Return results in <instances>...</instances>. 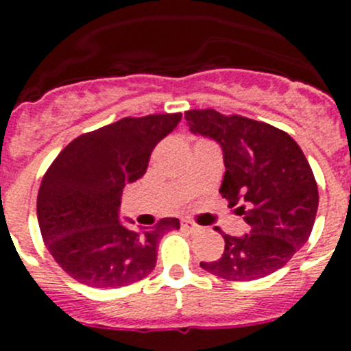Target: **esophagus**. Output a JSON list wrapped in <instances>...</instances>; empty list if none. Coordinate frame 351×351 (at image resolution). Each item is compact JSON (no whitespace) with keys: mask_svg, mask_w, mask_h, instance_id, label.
Listing matches in <instances>:
<instances>
[{"mask_svg":"<svg viewBox=\"0 0 351 351\" xmlns=\"http://www.w3.org/2000/svg\"><path fill=\"white\" fill-rule=\"evenodd\" d=\"M182 228L186 229V231H190V232L202 231L200 226L195 224V222H193V221H189V219H183V221H182Z\"/></svg>","mask_w":351,"mask_h":351,"instance_id":"34e87169","label":"esophagus"}]
</instances>
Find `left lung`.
Wrapping results in <instances>:
<instances>
[{
  "label": "left lung",
  "mask_w": 351,
  "mask_h": 351,
  "mask_svg": "<svg viewBox=\"0 0 351 351\" xmlns=\"http://www.w3.org/2000/svg\"><path fill=\"white\" fill-rule=\"evenodd\" d=\"M193 134L210 137L224 153L221 195L244 215L250 232L229 236L215 261L200 267L232 282L267 277L289 263L309 239L316 219L317 185L299 144L277 127L215 110L185 112Z\"/></svg>",
  "instance_id": "1"
}]
</instances>
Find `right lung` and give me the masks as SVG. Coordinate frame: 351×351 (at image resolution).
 <instances>
[{
    "label": "right lung",
    "mask_w": 351,
    "mask_h": 351,
    "mask_svg": "<svg viewBox=\"0 0 351 351\" xmlns=\"http://www.w3.org/2000/svg\"><path fill=\"white\" fill-rule=\"evenodd\" d=\"M180 120L182 113L125 117L81 134L49 166L38 189V226L49 253L74 280L119 289L154 270L159 239L180 229V221L127 229L119 219L120 197L146 173L156 144Z\"/></svg>",
    "instance_id": "right-lung-1"
}]
</instances>
